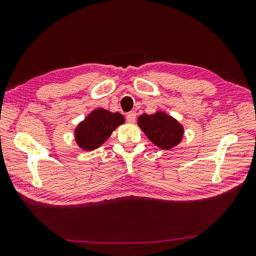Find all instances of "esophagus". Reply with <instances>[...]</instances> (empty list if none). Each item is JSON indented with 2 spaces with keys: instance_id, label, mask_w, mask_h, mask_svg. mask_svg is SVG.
Wrapping results in <instances>:
<instances>
[{
  "instance_id": "34e87169",
  "label": "esophagus",
  "mask_w": 256,
  "mask_h": 256,
  "mask_svg": "<svg viewBox=\"0 0 256 256\" xmlns=\"http://www.w3.org/2000/svg\"><path fill=\"white\" fill-rule=\"evenodd\" d=\"M136 112H128L126 120H128V123H134V122H136Z\"/></svg>"
}]
</instances>
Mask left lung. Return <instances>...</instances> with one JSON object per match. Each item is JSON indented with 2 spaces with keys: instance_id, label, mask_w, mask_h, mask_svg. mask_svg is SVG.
Returning <instances> with one entry per match:
<instances>
[{
  "instance_id": "8db88e82",
  "label": "left lung",
  "mask_w": 256,
  "mask_h": 256,
  "mask_svg": "<svg viewBox=\"0 0 256 256\" xmlns=\"http://www.w3.org/2000/svg\"><path fill=\"white\" fill-rule=\"evenodd\" d=\"M138 125L154 146L164 150H170L180 144L184 136L183 125L162 110L150 115H140Z\"/></svg>"
}]
</instances>
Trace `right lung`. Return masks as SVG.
I'll use <instances>...</instances> for the list:
<instances>
[{"label": "right lung", "mask_w": 256, "mask_h": 256, "mask_svg": "<svg viewBox=\"0 0 256 256\" xmlns=\"http://www.w3.org/2000/svg\"><path fill=\"white\" fill-rule=\"evenodd\" d=\"M124 122V116L118 112H112L104 108L94 110L74 130L76 144L84 151L97 149Z\"/></svg>", "instance_id": "right-lung-1"}]
</instances>
